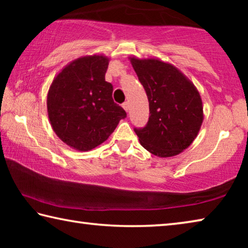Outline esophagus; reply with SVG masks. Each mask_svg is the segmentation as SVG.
<instances>
[{
  "mask_svg": "<svg viewBox=\"0 0 248 248\" xmlns=\"http://www.w3.org/2000/svg\"><path fill=\"white\" fill-rule=\"evenodd\" d=\"M123 108L124 109L125 111L128 112V110H129V104H128V102H125V103H124V104H123Z\"/></svg>",
  "mask_w": 248,
  "mask_h": 248,
  "instance_id": "esophagus-1",
  "label": "esophagus"
}]
</instances>
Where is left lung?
<instances>
[{"label": "left lung", "mask_w": 248, "mask_h": 248, "mask_svg": "<svg viewBox=\"0 0 248 248\" xmlns=\"http://www.w3.org/2000/svg\"><path fill=\"white\" fill-rule=\"evenodd\" d=\"M129 60L149 99L148 124L134 129L141 145L159 157L182 153L198 136L203 121L199 91L169 62L157 58Z\"/></svg>", "instance_id": "8db88e82"}]
</instances>
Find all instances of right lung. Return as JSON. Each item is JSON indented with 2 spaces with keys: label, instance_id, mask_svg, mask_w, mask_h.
I'll use <instances>...</instances> for the list:
<instances>
[{
  "label": "right lung",
  "instance_id": "obj_1",
  "mask_svg": "<svg viewBox=\"0 0 248 248\" xmlns=\"http://www.w3.org/2000/svg\"><path fill=\"white\" fill-rule=\"evenodd\" d=\"M109 58L92 54L66 64L49 87V121L59 139L86 152L106 141L127 114L112 99L105 81Z\"/></svg>",
  "mask_w": 248,
  "mask_h": 248
}]
</instances>
